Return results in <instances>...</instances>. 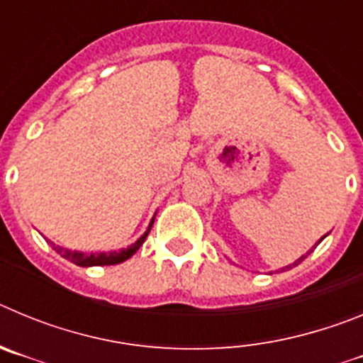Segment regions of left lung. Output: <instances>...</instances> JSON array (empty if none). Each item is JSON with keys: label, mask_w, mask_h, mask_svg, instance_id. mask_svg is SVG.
Here are the masks:
<instances>
[{"label": "left lung", "mask_w": 363, "mask_h": 363, "mask_svg": "<svg viewBox=\"0 0 363 363\" xmlns=\"http://www.w3.org/2000/svg\"><path fill=\"white\" fill-rule=\"evenodd\" d=\"M323 240V238H322ZM322 240H320V242H322ZM318 242V243H320ZM318 243H316V245H318ZM311 252V251H309ZM309 252H307V255H309ZM307 255L306 256H301V258L300 259H296V262H294V264L293 265H298V264H300V262H301V259H303V258H307ZM293 265H289V267H287V269H291V267H293Z\"/></svg>", "instance_id": "obj_1"}]
</instances>
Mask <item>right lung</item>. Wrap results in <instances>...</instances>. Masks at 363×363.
Segmentation results:
<instances>
[{"instance_id":"right-lung-1","label":"right lung","mask_w":363,"mask_h":363,"mask_svg":"<svg viewBox=\"0 0 363 363\" xmlns=\"http://www.w3.org/2000/svg\"><path fill=\"white\" fill-rule=\"evenodd\" d=\"M154 221V220H152ZM152 221H150L149 229H147V233L143 234L142 238L138 240L136 243H133L130 247H127V249H121V251H112V252H91V255H85V252H78V251H69V249H63V247L60 245H54L52 242V247L54 251L60 252V255L63 256V258H67L69 262H72V264L79 265V267H92V265H114V264H121V262H125V259H129L130 256L134 255V252L142 247V243L145 242L147 234H149L150 227H152Z\"/></svg>"}]
</instances>
